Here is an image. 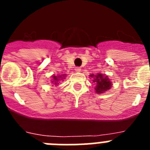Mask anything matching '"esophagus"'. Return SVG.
<instances>
[{
	"label": "esophagus",
	"instance_id": "esophagus-1",
	"mask_svg": "<svg viewBox=\"0 0 150 150\" xmlns=\"http://www.w3.org/2000/svg\"><path fill=\"white\" fill-rule=\"evenodd\" d=\"M75 71H76V72H80V71H81V68L79 67H75Z\"/></svg>",
	"mask_w": 150,
	"mask_h": 150
}]
</instances>
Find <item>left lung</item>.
Returning a JSON list of instances; mask_svg holds the SVG:
<instances>
[{"instance_id":"obj_1","label":"left lung","mask_w":150,"mask_h":150,"mask_svg":"<svg viewBox=\"0 0 150 150\" xmlns=\"http://www.w3.org/2000/svg\"><path fill=\"white\" fill-rule=\"evenodd\" d=\"M91 77H95L93 79L94 83H96L95 91L97 93L100 94L104 92L107 90H109L111 88V83L110 79L107 78V76H104L103 74H97V75L91 74L90 75Z\"/></svg>"}]
</instances>
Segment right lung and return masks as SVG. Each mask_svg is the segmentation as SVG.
<instances>
[{
    "mask_svg": "<svg viewBox=\"0 0 150 150\" xmlns=\"http://www.w3.org/2000/svg\"><path fill=\"white\" fill-rule=\"evenodd\" d=\"M60 77L62 78V79H62V78H63V77H62V76H59V77H57V76H53L54 82H52V83H55V85L59 84V83H58V81H59V78H60Z\"/></svg>",
    "mask_w": 150,
    "mask_h": 150,
    "instance_id": "obj_1",
    "label": "right lung"
}]
</instances>
